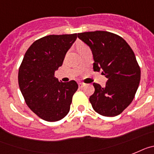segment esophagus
Masks as SVG:
<instances>
[{"label": "esophagus", "mask_w": 154, "mask_h": 154, "mask_svg": "<svg viewBox=\"0 0 154 154\" xmlns=\"http://www.w3.org/2000/svg\"><path fill=\"white\" fill-rule=\"evenodd\" d=\"M78 86L79 88H83V87L85 86V84H83V83H78Z\"/></svg>", "instance_id": "obj_1"}]
</instances>
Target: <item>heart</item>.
Here are the masks:
<instances>
[{
	"instance_id": "heart-1",
	"label": "heart",
	"mask_w": 154,
	"mask_h": 154,
	"mask_svg": "<svg viewBox=\"0 0 154 154\" xmlns=\"http://www.w3.org/2000/svg\"><path fill=\"white\" fill-rule=\"evenodd\" d=\"M83 47H85V46L84 45H81H81H78V49H81V48H83Z\"/></svg>"
}]
</instances>
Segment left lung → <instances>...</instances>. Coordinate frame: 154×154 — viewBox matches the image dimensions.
Segmentation results:
<instances>
[{
  "instance_id": "obj_1",
  "label": "left lung",
  "mask_w": 154,
  "mask_h": 154,
  "mask_svg": "<svg viewBox=\"0 0 154 154\" xmlns=\"http://www.w3.org/2000/svg\"><path fill=\"white\" fill-rule=\"evenodd\" d=\"M91 49L94 71L108 78L105 87L94 83L89 98L94 110L104 116L121 114L133 101L140 81V68L133 49L123 38L105 31L77 34Z\"/></svg>"
}]
</instances>
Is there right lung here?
<instances>
[{"label": "right lung", "mask_w": 154, "mask_h": 154, "mask_svg": "<svg viewBox=\"0 0 154 154\" xmlns=\"http://www.w3.org/2000/svg\"><path fill=\"white\" fill-rule=\"evenodd\" d=\"M77 34L50 35L35 41L18 70V85L29 109L42 119L57 122L69 112L77 82H60L55 71L63 65Z\"/></svg>", "instance_id": "add662e5"}]
</instances>
